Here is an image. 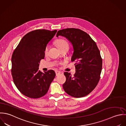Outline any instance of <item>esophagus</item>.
I'll return each instance as SVG.
<instances>
[{"mask_svg": "<svg viewBox=\"0 0 126 126\" xmlns=\"http://www.w3.org/2000/svg\"><path fill=\"white\" fill-rule=\"evenodd\" d=\"M55 74H56V76H58L59 75H60L61 74V72L60 71H55Z\"/></svg>", "mask_w": 126, "mask_h": 126, "instance_id": "obj_1", "label": "esophagus"}]
</instances>
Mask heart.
I'll list each match as a JSON object with an SVG mask.
<instances>
[{
    "instance_id": "obj_1",
    "label": "heart",
    "mask_w": 126,
    "mask_h": 126,
    "mask_svg": "<svg viewBox=\"0 0 126 126\" xmlns=\"http://www.w3.org/2000/svg\"><path fill=\"white\" fill-rule=\"evenodd\" d=\"M55 44L57 46V47L59 49L64 47L65 46H68V42L64 39H59L55 41ZM48 50H49V46L47 45L46 46L45 50H44V53L45 54H47L48 51Z\"/></svg>"
}]
</instances>
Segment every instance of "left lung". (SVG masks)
I'll return each mask as SVG.
<instances>
[{
    "mask_svg": "<svg viewBox=\"0 0 126 126\" xmlns=\"http://www.w3.org/2000/svg\"><path fill=\"white\" fill-rule=\"evenodd\" d=\"M65 37L72 44L76 74L65 72L66 81L63 85L65 92L76 98L87 95L96 87L100 78L102 59L95 42L86 32L76 28L58 31L56 36Z\"/></svg>",
    "mask_w": 126,
    "mask_h": 126,
    "instance_id": "left-lung-1",
    "label": "left lung"
}]
</instances>
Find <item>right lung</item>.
<instances>
[{
    "label": "right lung",
    "mask_w": 126,
    "mask_h": 126,
    "mask_svg": "<svg viewBox=\"0 0 126 126\" xmlns=\"http://www.w3.org/2000/svg\"><path fill=\"white\" fill-rule=\"evenodd\" d=\"M57 32L41 29L25 35L14 51L12 56V75L14 82L21 94L31 98L45 95L55 76L53 70L44 73L39 65L45 57L47 44Z\"/></svg>",
    "instance_id": "right-lung-1"
}]
</instances>
